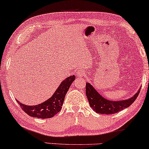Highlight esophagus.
Masks as SVG:
<instances>
[{
  "label": "esophagus",
  "mask_w": 149,
  "mask_h": 149,
  "mask_svg": "<svg viewBox=\"0 0 149 149\" xmlns=\"http://www.w3.org/2000/svg\"><path fill=\"white\" fill-rule=\"evenodd\" d=\"M76 73H77V74L78 75V76L79 77H84V76H85V72H84V71L83 70H81V69H78V70H77V72H76Z\"/></svg>",
  "instance_id": "34e87169"
}]
</instances>
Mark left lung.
I'll list each match as a JSON object with an SVG mask.
<instances>
[{
  "instance_id": "obj_1",
  "label": "left lung",
  "mask_w": 149,
  "mask_h": 149,
  "mask_svg": "<svg viewBox=\"0 0 149 149\" xmlns=\"http://www.w3.org/2000/svg\"><path fill=\"white\" fill-rule=\"evenodd\" d=\"M140 91V89L129 99L113 101L103 97L89 83H87L86 87V96L90 107L96 113L102 114L115 113L129 107L138 97Z\"/></svg>"
}]
</instances>
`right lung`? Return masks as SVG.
<instances>
[{"instance_id":"1","label":"right lung","mask_w":149,"mask_h":149,"mask_svg":"<svg viewBox=\"0 0 149 149\" xmlns=\"http://www.w3.org/2000/svg\"><path fill=\"white\" fill-rule=\"evenodd\" d=\"M74 79V75L68 77L61 83L51 98L37 105H26L16 100L23 111L30 116L50 118L60 111L65 94Z\"/></svg>"}]
</instances>
